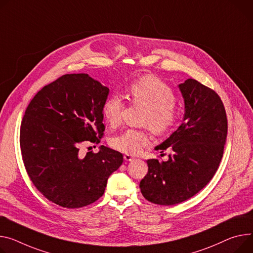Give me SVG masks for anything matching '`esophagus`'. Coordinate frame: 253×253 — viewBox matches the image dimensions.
<instances>
[{
    "label": "esophagus",
    "mask_w": 253,
    "mask_h": 253,
    "mask_svg": "<svg viewBox=\"0 0 253 253\" xmlns=\"http://www.w3.org/2000/svg\"><path fill=\"white\" fill-rule=\"evenodd\" d=\"M124 158H125L126 161H132V160L134 159V157L131 156L130 154H125V155H124Z\"/></svg>",
    "instance_id": "1"
}]
</instances>
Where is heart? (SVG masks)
I'll use <instances>...</instances> for the list:
<instances>
[{"instance_id":"obj_1","label":"heart","mask_w":253,"mask_h":253,"mask_svg":"<svg viewBox=\"0 0 253 253\" xmlns=\"http://www.w3.org/2000/svg\"><path fill=\"white\" fill-rule=\"evenodd\" d=\"M129 98L134 103L145 105L142 123L150 126L157 133H164L176 125L179 109L171 88L159 78L145 75L133 80L126 88ZM125 102L120 94H112L103 101L101 111L111 126H119L123 120ZM150 142L149 128H127L110 140V146L126 154H137Z\"/></svg>"}]
</instances>
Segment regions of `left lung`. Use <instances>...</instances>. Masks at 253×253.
<instances>
[{
    "label": "left lung",
    "mask_w": 253,
    "mask_h": 253,
    "mask_svg": "<svg viewBox=\"0 0 253 253\" xmlns=\"http://www.w3.org/2000/svg\"><path fill=\"white\" fill-rule=\"evenodd\" d=\"M185 104L182 124L156 150L170 148L167 161L150 159L140 182L144 198L161 206L182 203L202 190L219 168L228 121L220 96L194 79L179 85ZM162 155V154H161Z\"/></svg>",
    "instance_id": "1"
}]
</instances>
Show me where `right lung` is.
I'll return each mask as SVG.
<instances>
[{
    "mask_svg": "<svg viewBox=\"0 0 253 253\" xmlns=\"http://www.w3.org/2000/svg\"><path fill=\"white\" fill-rule=\"evenodd\" d=\"M109 89L88 74H67L44 86L28 104L20 128L22 159L33 185L51 203L67 209L93 204L104 193L123 154L99 144L104 134L101 106Z\"/></svg>",
    "mask_w": 253,
    "mask_h": 253,
    "instance_id": "1",
    "label": "right lung"
}]
</instances>
